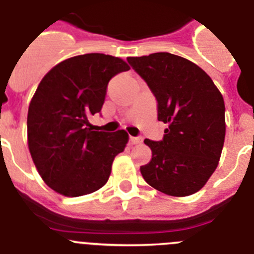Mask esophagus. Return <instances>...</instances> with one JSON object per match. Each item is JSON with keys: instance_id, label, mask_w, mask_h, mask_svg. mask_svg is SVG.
<instances>
[{"instance_id": "34e87169", "label": "esophagus", "mask_w": 254, "mask_h": 254, "mask_svg": "<svg viewBox=\"0 0 254 254\" xmlns=\"http://www.w3.org/2000/svg\"><path fill=\"white\" fill-rule=\"evenodd\" d=\"M129 142H131L132 145H136V143H141V142H142V138H141V137L129 136Z\"/></svg>"}]
</instances>
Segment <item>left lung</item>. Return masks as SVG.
Returning <instances> with one entry per match:
<instances>
[{
    "label": "left lung",
    "instance_id": "8db88e82",
    "mask_svg": "<svg viewBox=\"0 0 254 254\" xmlns=\"http://www.w3.org/2000/svg\"><path fill=\"white\" fill-rule=\"evenodd\" d=\"M157 101L164 138L145 143L152 159L141 166L148 185L171 196L199 191L215 171L225 137L222 93L196 64L170 53L127 58Z\"/></svg>",
    "mask_w": 254,
    "mask_h": 254
}]
</instances>
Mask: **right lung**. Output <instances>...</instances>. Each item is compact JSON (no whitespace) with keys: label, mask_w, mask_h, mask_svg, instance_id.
Masks as SVG:
<instances>
[{"label":"right lung","mask_w":254,"mask_h":254,"mask_svg":"<svg viewBox=\"0 0 254 254\" xmlns=\"http://www.w3.org/2000/svg\"><path fill=\"white\" fill-rule=\"evenodd\" d=\"M127 70L120 58L92 53L59 63L40 81L29 106L27 143L37 171L54 191L81 196L108 181L128 134L92 131L88 117L101 112L108 81Z\"/></svg>","instance_id":"1"}]
</instances>
